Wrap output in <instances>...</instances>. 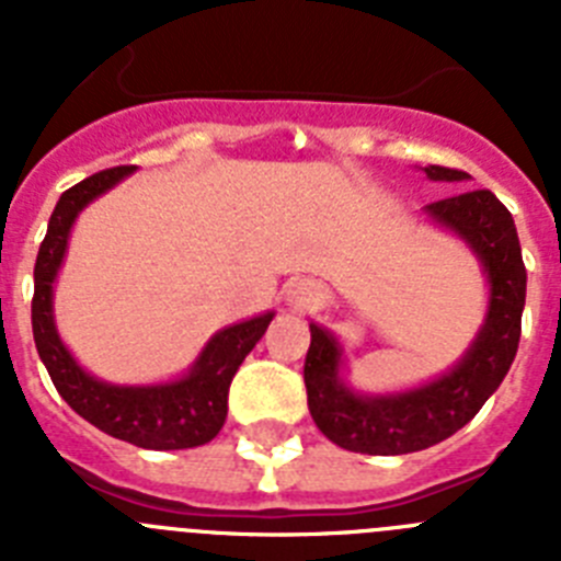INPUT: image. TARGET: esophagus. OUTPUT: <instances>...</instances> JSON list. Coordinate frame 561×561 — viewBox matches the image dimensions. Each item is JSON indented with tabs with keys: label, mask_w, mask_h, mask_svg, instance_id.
I'll list each match as a JSON object with an SVG mask.
<instances>
[{
	"label": "esophagus",
	"mask_w": 561,
	"mask_h": 561,
	"mask_svg": "<svg viewBox=\"0 0 561 561\" xmlns=\"http://www.w3.org/2000/svg\"><path fill=\"white\" fill-rule=\"evenodd\" d=\"M311 297H314V289H311V284H295V289L289 291V304L291 306H304V304H309Z\"/></svg>",
	"instance_id": "1"
}]
</instances>
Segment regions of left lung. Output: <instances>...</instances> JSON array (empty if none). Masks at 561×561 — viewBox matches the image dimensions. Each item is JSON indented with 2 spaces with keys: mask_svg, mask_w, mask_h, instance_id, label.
<instances>
[{
  "mask_svg": "<svg viewBox=\"0 0 561 561\" xmlns=\"http://www.w3.org/2000/svg\"><path fill=\"white\" fill-rule=\"evenodd\" d=\"M430 180L460 182L458 168H424ZM438 225L458 232L483 261L492 297L478 340L447 376L399 396L351 393L340 381V345L325 329L311 323L304 381L309 413L320 433L336 447L362 455H408L427 449L458 433L478 415L485 399L500 388L523 331L525 264L512 213L492 191L455 193L427 205Z\"/></svg>",
  "mask_w": 561,
  "mask_h": 561,
  "instance_id": "1",
  "label": "left lung"
}]
</instances>
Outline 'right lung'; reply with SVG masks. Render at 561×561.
Returning <instances> with one entry per match:
<instances>
[{
	"label": "right lung",
	"instance_id": "add662e5",
	"mask_svg": "<svg viewBox=\"0 0 561 561\" xmlns=\"http://www.w3.org/2000/svg\"><path fill=\"white\" fill-rule=\"evenodd\" d=\"M131 171L134 165L106 168L61 193L56 210L49 216L47 236L38 247L36 270H33L36 280L33 340L61 399L89 424L142 449L162 453V449L202 447L225 427L232 376L244 356L255 348V342L264 336L266 325L275 317L272 311L219 331L207 342L185 379L151 385V388H117L92 379L64 348L53 323V284L67 252L72 221L89 202L117 185Z\"/></svg>",
	"mask_w": 561,
	"mask_h": 561
}]
</instances>
